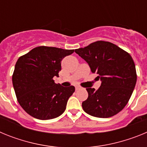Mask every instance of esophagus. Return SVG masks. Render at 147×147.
I'll list each match as a JSON object with an SVG mask.
<instances>
[{"mask_svg": "<svg viewBox=\"0 0 147 147\" xmlns=\"http://www.w3.org/2000/svg\"><path fill=\"white\" fill-rule=\"evenodd\" d=\"M80 89H81V87H80V86L76 87V90H80Z\"/></svg>", "mask_w": 147, "mask_h": 147, "instance_id": "1", "label": "esophagus"}]
</instances>
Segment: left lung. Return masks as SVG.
Segmentation results:
<instances>
[{
	"mask_svg": "<svg viewBox=\"0 0 147 147\" xmlns=\"http://www.w3.org/2000/svg\"><path fill=\"white\" fill-rule=\"evenodd\" d=\"M75 52L98 74L102 84L98 90L87 88L88 98L82 106L85 113L98 118H109L121 111L129 102L137 80L132 57L115 44L96 41Z\"/></svg>",
	"mask_w": 147,
	"mask_h": 147,
	"instance_id": "obj_1",
	"label": "left lung"
}]
</instances>
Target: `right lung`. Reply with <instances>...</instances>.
<instances>
[{
	"label": "right lung",
	"mask_w": 147,
	"mask_h": 147,
	"mask_svg": "<svg viewBox=\"0 0 147 147\" xmlns=\"http://www.w3.org/2000/svg\"><path fill=\"white\" fill-rule=\"evenodd\" d=\"M74 50L39 46L21 56L15 64L12 84L18 101L26 112L40 120L55 119L65 110L74 86L56 84L61 61Z\"/></svg>",
	"instance_id": "obj_1"
}]
</instances>
